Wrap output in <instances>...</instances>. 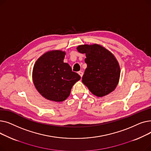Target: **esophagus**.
Masks as SVG:
<instances>
[{
	"mask_svg": "<svg viewBox=\"0 0 151 151\" xmlns=\"http://www.w3.org/2000/svg\"><path fill=\"white\" fill-rule=\"evenodd\" d=\"M78 74L79 75H80V76L82 78V76H83V71H79V72H78Z\"/></svg>",
	"mask_w": 151,
	"mask_h": 151,
	"instance_id": "obj_1",
	"label": "esophagus"
}]
</instances>
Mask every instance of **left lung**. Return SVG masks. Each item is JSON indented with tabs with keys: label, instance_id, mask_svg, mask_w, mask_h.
Wrapping results in <instances>:
<instances>
[{
	"label": "left lung",
	"instance_id": "left-lung-1",
	"mask_svg": "<svg viewBox=\"0 0 151 151\" xmlns=\"http://www.w3.org/2000/svg\"><path fill=\"white\" fill-rule=\"evenodd\" d=\"M77 50L86 56L83 84L97 97L105 96L113 91L120 77V67L114 55L97 44L80 45Z\"/></svg>",
	"mask_w": 151,
	"mask_h": 151
}]
</instances>
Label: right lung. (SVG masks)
<instances>
[{
  "label": "right lung",
  "instance_id": "1",
  "mask_svg": "<svg viewBox=\"0 0 151 151\" xmlns=\"http://www.w3.org/2000/svg\"><path fill=\"white\" fill-rule=\"evenodd\" d=\"M65 52L56 50L47 52L35 62L33 81L43 97L55 101L65 100L80 76L63 62Z\"/></svg>",
  "mask_w": 151,
  "mask_h": 151
}]
</instances>
